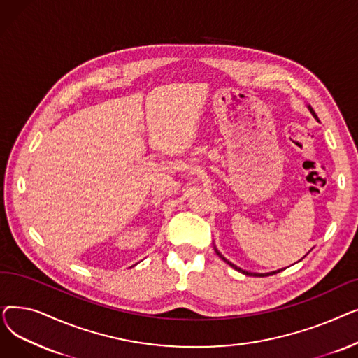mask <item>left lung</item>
<instances>
[{
    "mask_svg": "<svg viewBox=\"0 0 358 358\" xmlns=\"http://www.w3.org/2000/svg\"><path fill=\"white\" fill-rule=\"evenodd\" d=\"M308 108H309V111L312 113V116L317 120V116L315 115V111H313V108L310 107V106H308ZM319 122V120H317ZM215 251H216V254L219 255V258H222L224 262H227V264H229L232 268H235L236 271H239V273H242V274H245V275H257V277H264V275H273V274H277V273H280L281 270H283V268H281V270H275V271H271V273H251V271H245V270H242V268H239V267H236L235 264H232V262L231 261H228L227 258H224L219 251H217V248L215 247Z\"/></svg>",
    "mask_w": 358,
    "mask_h": 358,
    "instance_id": "8db88e82",
    "label": "left lung"
}]
</instances>
